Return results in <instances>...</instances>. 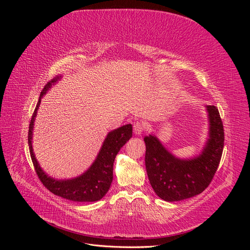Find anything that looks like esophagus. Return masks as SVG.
<instances>
[{"instance_id": "1", "label": "esophagus", "mask_w": 250, "mask_h": 250, "mask_svg": "<svg viewBox=\"0 0 250 250\" xmlns=\"http://www.w3.org/2000/svg\"><path fill=\"white\" fill-rule=\"evenodd\" d=\"M145 129V124L142 123V122H135L133 124V132L134 134L140 135L142 134V132Z\"/></svg>"}]
</instances>
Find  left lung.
<instances>
[{"instance_id":"obj_1","label":"left lung","mask_w":250,"mask_h":250,"mask_svg":"<svg viewBox=\"0 0 250 250\" xmlns=\"http://www.w3.org/2000/svg\"><path fill=\"white\" fill-rule=\"evenodd\" d=\"M209 131L201 154L180 160L166 149L155 135L144 138L145 165L151 187L166 201H179L202 193L210 184L220 163L224 146V129L219 110L208 105Z\"/></svg>"}]
</instances>
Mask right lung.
Returning <instances> with one entry per match:
<instances>
[{
  "label": "right lung",
  "instance_id": "1",
  "mask_svg": "<svg viewBox=\"0 0 250 250\" xmlns=\"http://www.w3.org/2000/svg\"><path fill=\"white\" fill-rule=\"evenodd\" d=\"M62 76H57L54 79L49 81L46 86L42 90L39 102L36 104V107L32 115L31 121L29 125L28 132V144L30 155L34 166L35 172L39 176L42 185L46 187L50 192L54 195L59 196L67 200L78 201V202H93L98 201L109 190L111 181L113 178V162L115 158L126 142L132 137V126L131 124H127L122 127H119L117 129L110 131L106 139L103 142V145L99 151V154L93 165L90 166L87 171H85L82 175L72 178L58 180L48 176L42 171L41 166L37 163L33 148H32V133L34 127V121L37 113V109L40 107L42 98L46 94L52 84L56 83Z\"/></svg>",
  "mask_w": 250,
  "mask_h": 250
}]
</instances>
